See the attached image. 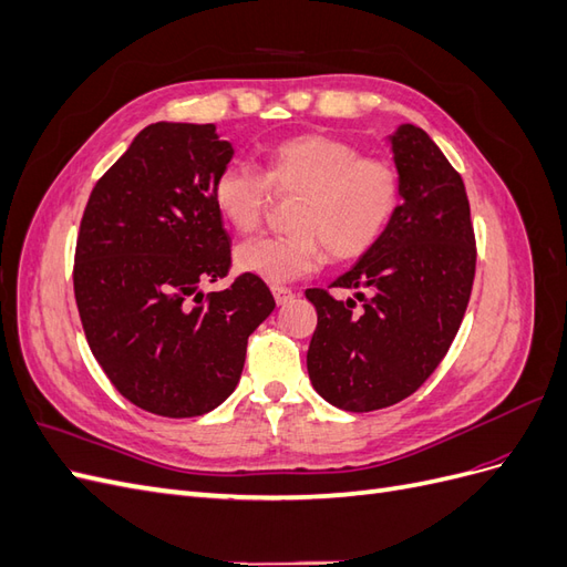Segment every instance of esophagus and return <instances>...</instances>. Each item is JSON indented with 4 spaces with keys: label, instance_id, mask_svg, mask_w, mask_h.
<instances>
[{
    "label": "esophagus",
    "instance_id": "esophagus-1",
    "mask_svg": "<svg viewBox=\"0 0 567 567\" xmlns=\"http://www.w3.org/2000/svg\"><path fill=\"white\" fill-rule=\"evenodd\" d=\"M271 293L277 305H286L296 298V290L293 288H286V286H271Z\"/></svg>",
    "mask_w": 567,
    "mask_h": 567
}]
</instances>
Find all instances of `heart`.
<instances>
[{"label": "heart", "instance_id": "1", "mask_svg": "<svg viewBox=\"0 0 567 567\" xmlns=\"http://www.w3.org/2000/svg\"><path fill=\"white\" fill-rule=\"evenodd\" d=\"M269 186L298 192L288 234L255 236L238 244L234 265L267 284L312 274L329 250L336 260L367 252L394 215L400 177L379 158H362L352 144L326 134H300L269 148L265 177L234 163L217 175L213 200L236 231H252L265 215Z\"/></svg>", "mask_w": 567, "mask_h": 567}]
</instances>
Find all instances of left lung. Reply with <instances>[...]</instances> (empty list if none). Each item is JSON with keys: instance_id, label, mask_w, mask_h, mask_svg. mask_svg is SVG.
I'll return each mask as SVG.
<instances>
[{"instance_id": "obj_1", "label": "left lung", "mask_w": 567, "mask_h": 567, "mask_svg": "<svg viewBox=\"0 0 567 567\" xmlns=\"http://www.w3.org/2000/svg\"><path fill=\"white\" fill-rule=\"evenodd\" d=\"M402 203L385 231L331 288H307L317 331L315 390L338 409L375 411L416 392L447 354L471 298L475 236L461 175L416 125L390 136Z\"/></svg>"}]
</instances>
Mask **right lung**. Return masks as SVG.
<instances>
[{
  "label": "right lung",
  "instance_id": "add662e5",
  "mask_svg": "<svg viewBox=\"0 0 567 567\" xmlns=\"http://www.w3.org/2000/svg\"><path fill=\"white\" fill-rule=\"evenodd\" d=\"M234 146L215 125L153 123L96 182L73 286L84 336L115 390L151 414L192 419L241 379L248 336L277 302L262 279L227 277L229 234L213 184Z\"/></svg>",
  "mask_w": 567,
  "mask_h": 567
}]
</instances>
